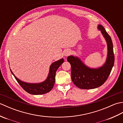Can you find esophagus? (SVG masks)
<instances>
[{"label": "esophagus", "mask_w": 123, "mask_h": 123, "mask_svg": "<svg viewBox=\"0 0 123 123\" xmlns=\"http://www.w3.org/2000/svg\"><path fill=\"white\" fill-rule=\"evenodd\" d=\"M70 54H71V52H70V50H66L64 52V55L66 56H68Z\"/></svg>", "instance_id": "obj_1"}]
</instances>
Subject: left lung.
<instances>
[{"mask_svg": "<svg viewBox=\"0 0 123 123\" xmlns=\"http://www.w3.org/2000/svg\"><path fill=\"white\" fill-rule=\"evenodd\" d=\"M105 38L108 46V54L105 64L98 69H90L86 66L77 57L69 56L67 61L71 64V79L74 84L80 89H91L100 87L105 82L114 64L113 44L111 36L101 25H98Z\"/></svg>", "mask_w": 123, "mask_h": 123, "instance_id": "obj_1", "label": "left lung"}]
</instances>
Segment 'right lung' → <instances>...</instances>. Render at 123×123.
<instances>
[{"label":"right lung","instance_id":"right-lung-1","mask_svg":"<svg viewBox=\"0 0 123 123\" xmlns=\"http://www.w3.org/2000/svg\"><path fill=\"white\" fill-rule=\"evenodd\" d=\"M63 62L64 60L61 59L52 63L50 66L49 75L46 80L40 83H28L22 81L15 76L11 70L10 71L19 85L26 92L32 95H42L49 92L53 88L55 83V77L56 70Z\"/></svg>","mask_w":123,"mask_h":123}]
</instances>
